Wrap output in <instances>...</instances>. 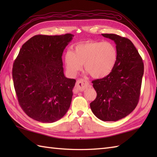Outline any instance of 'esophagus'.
Masks as SVG:
<instances>
[{"label":"esophagus","mask_w":157,"mask_h":157,"mask_svg":"<svg viewBox=\"0 0 157 157\" xmlns=\"http://www.w3.org/2000/svg\"><path fill=\"white\" fill-rule=\"evenodd\" d=\"M90 86L89 82L84 79H79L76 82L75 86L79 91H84Z\"/></svg>","instance_id":"esophagus-1"}]
</instances>
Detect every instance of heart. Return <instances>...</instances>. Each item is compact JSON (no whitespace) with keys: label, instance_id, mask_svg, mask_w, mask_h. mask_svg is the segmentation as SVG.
Masks as SVG:
<instances>
[{"label":"heart","instance_id":"obj_1","mask_svg":"<svg viewBox=\"0 0 157 157\" xmlns=\"http://www.w3.org/2000/svg\"><path fill=\"white\" fill-rule=\"evenodd\" d=\"M118 59V51L109 42H86L76 45L73 52L67 51L64 56L67 71L75 76L84 68L94 78H103L114 69Z\"/></svg>","mask_w":157,"mask_h":157}]
</instances>
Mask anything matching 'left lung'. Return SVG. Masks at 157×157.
<instances>
[{
	"label": "left lung",
	"mask_w": 157,
	"mask_h": 157,
	"mask_svg": "<svg viewBox=\"0 0 157 157\" xmlns=\"http://www.w3.org/2000/svg\"><path fill=\"white\" fill-rule=\"evenodd\" d=\"M102 36L115 42L118 59L109 75L92 81L97 96L90 108L102 121H116L130 114L138 105L144 63L129 39L113 34Z\"/></svg>",
	"instance_id": "left-lung-1"
}]
</instances>
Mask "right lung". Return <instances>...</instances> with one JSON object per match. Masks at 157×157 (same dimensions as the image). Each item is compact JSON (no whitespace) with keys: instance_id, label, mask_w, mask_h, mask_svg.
Returning <instances> with one entry per match:
<instances>
[{"instance_id":"1","label":"right lung","mask_w":157,"mask_h":157,"mask_svg":"<svg viewBox=\"0 0 157 157\" xmlns=\"http://www.w3.org/2000/svg\"><path fill=\"white\" fill-rule=\"evenodd\" d=\"M73 36H34L23 44L13 63L19 105L36 121L55 122L70 107L76 81L65 76L61 57Z\"/></svg>"}]
</instances>
